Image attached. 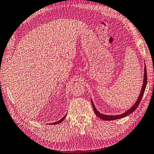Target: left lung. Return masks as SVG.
<instances>
[{
  "label": "left lung",
  "mask_w": 154,
  "mask_h": 154,
  "mask_svg": "<svg viewBox=\"0 0 154 154\" xmlns=\"http://www.w3.org/2000/svg\"><path fill=\"white\" fill-rule=\"evenodd\" d=\"M146 85H147V69H146V66H145V69H144V78H143V84L142 85V88H141V93L139 94V96L138 97V99L137 100V102H135V104H134L132 107H131L129 110H128L127 112H125V113L123 114H120V115H113V116H110V115H105V114H102L100 112H99L97 110V109L95 107V106L94 104V102L91 101V104L92 106H93V109L94 110V112L95 114H96V115L100 118L102 120H104V121H112V120H116V119H122V118H124L126 116L128 115V114L133 112L134 111H135L137 108L138 107V106L139 104V103H140L141 100L142 99V97H143V96L144 94V92L145 90V88H146Z\"/></svg>",
  "instance_id": "obj_1"
}]
</instances>
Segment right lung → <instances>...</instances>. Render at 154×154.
<instances>
[{
    "label": "right lung",
    "mask_w": 154,
    "mask_h": 154,
    "mask_svg": "<svg viewBox=\"0 0 154 154\" xmlns=\"http://www.w3.org/2000/svg\"><path fill=\"white\" fill-rule=\"evenodd\" d=\"M66 115H65V116H63L62 119H61L60 120H59V121H57V122H53V123H51L52 125H56V124H59V123H60V122H62L64 120H65V119L66 118Z\"/></svg>",
    "instance_id": "right-lung-1"
}]
</instances>
